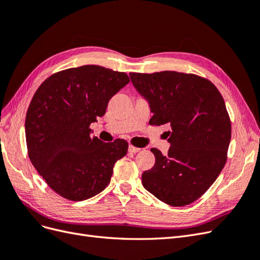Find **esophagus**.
<instances>
[{"instance_id":"1","label":"esophagus","mask_w":260,"mask_h":260,"mask_svg":"<svg viewBox=\"0 0 260 260\" xmlns=\"http://www.w3.org/2000/svg\"><path fill=\"white\" fill-rule=\"evenodd\" d=\"M141 151L140 147H137V146H133V145H129V152L130 153H139Z\"/></svg>"}]
</instances>
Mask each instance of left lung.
I'll list each match as a JSON object with an SVG mask.
<instances>
[{
    "mask_svg": "<svg viewBox=\"0 0 260 260\" xmlns=\"http://www.w3.org/2000/svg\"><path fill=\"white\" fill-rule=\"evenodd\" d=\"M131 82L154 114L149 123H168L170 148H152L155 165L142 184L161 202L185 206L199 200L226 161L231 121L221 94L209 80L177 72L130 73Z\"/></svg>",
    "mask_w": 260,
    "mask_h": 260,
    "instance_id": "1",
    "label": "left lung"
}]
</instances>
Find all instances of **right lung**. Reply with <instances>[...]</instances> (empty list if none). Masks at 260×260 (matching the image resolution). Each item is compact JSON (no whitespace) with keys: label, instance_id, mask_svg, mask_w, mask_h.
<instances>
[{"label":"right lung","instance_id":"obj_1","mask_svg":"<svg viewBox=\"0 0 260 260\" xmlns=\"http://www.w3.org/2000/svg\"><path fill=\"white\" fill-rule=\"evenodd\" d=\"M127 74L96 65L61 70L37 90L26 115L29 158L53 191L69 201L93 198L108 185L128 142L104 143L90 124L129 83Z\"/></svg>","mask_w":260,"mask_h":260}]
</instances>
